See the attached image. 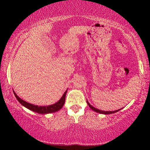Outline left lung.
<instances>
[{
    "mask_svg": "<svg viewBox=\"0 0 150 150\" xmlns=\"http://www.w3.org/2000/svg\"><path fill=\"white\" fill-rule=\"evenodd\" d=\"M87 104H88V105H89V107L91 108L92 110H94V111H96V112H99V113H101V114H104V115L112 114V113H114V112H117V111H119V110H120L122 109V108H121V109H119V110H114V111H104V110H99V109H98V108H95V107H93V106H92L91 105V104H90L89 103V102H88L87 100Z\"/></svg>",
    "mask_w": 150,
    "mask_h": 150,
    "instance_id": "left-lung-1",
    "label": "left lung"
}]
</instances>
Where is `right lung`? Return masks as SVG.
<instances>
[{
	"instance_id": "add662e5",
	"label": "right lung",
	"mask_w": 150,
	"mask_h": 150,
	"mask_svg": "<svg viewBox=\"0 0 150 150\" xmlns=\"http://www.w3.org/2000/svg\"><path fill=\"white\" fill-rule=\"evenodd\" d=\"M13 93H14V95L16 96V98H17V100H18V102H19L22 105H23L24 106H25L26 108H27L28 109L33 110V111L35 112H38V113L40 114H48V113H52V112L58 111V110H60L61 108L63 107L65 101V96H66L67 91L63 93V95L62 97H61V99L59 100L58 102H56V103L50 106H44L34 105V104H30L28 103V102L24 101L23 100H22L21 98H20L17 95H16L15 92L13 91Z\"/></svg>"
}]
</instances>
